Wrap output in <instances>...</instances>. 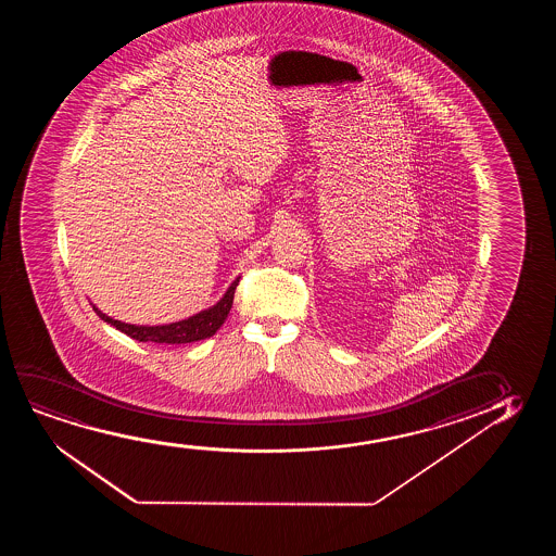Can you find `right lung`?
Wrapping results in <instances>:
<instances>
[{
    "instance_id": "1",
    "label": "right lung",
    "mask_w": 556,
    "mask_h": 556,
    "mask_svg": "<svg viewBox=\"0 0 556 556\" xmlns=\"http://www.w3.org/2000/svg\"><path fill=\"white\" fill-rule=\"evenodd\" d=\"M239 279L241 277H236V281L229 285L228 290L224 292V296L216 304L206 307L203 312L191 315L188 319L176 320V323H168V325H155V327H150V325H130V323L112 319V317H108L106 313L100 312L97 305H91L100 319L117 328V330H122L123 334L130 336L132 340H138V342H199V340H206V338L216 334V330L224 325V320L228 319V313L231 309V305H233V294H236Z\"/></svg>"
}]
</instances>
